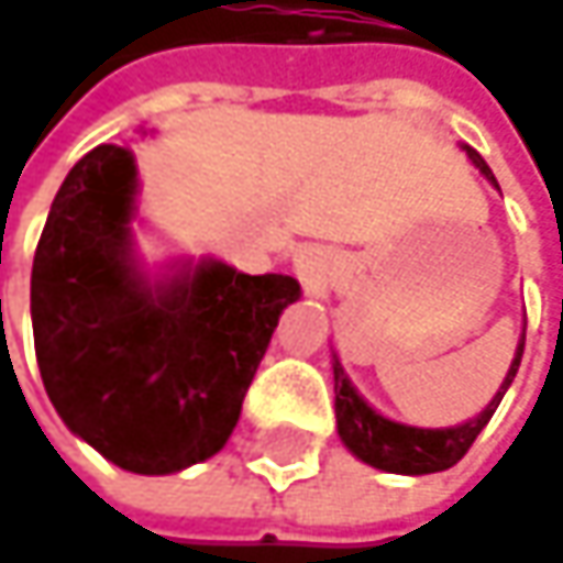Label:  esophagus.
Listing matches in <instances>:
<instances>
[{
  "label": "esophagus",
  "mask_w": 563,
  "mask_h": 563,
  "mask_svg": "<svg viewBox=\"0 0 563 563\" xmlns=\"http://www.w3.org/2000/svg\"><path fill=\"white\" fill-rule=\"evenodd\" d=\"M296 274H299V280L306 283V286H312V283H319V264L312 261V257H306V254H299L296 257Z\"/></svg>",
  "instance_id": "34e87169"
}]
</instances>
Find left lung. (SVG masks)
Here are the masks:
<instances>
[{
	"label": "left lung",
	"instance_id": "8db88e82",
	"mask_svg": "<svg viewBox=\"0 0 563 563\" xmlns=\"http://www.w3.org/2000/svg\"><path fill=\"white\" fill-rule=\"evenodd\" d=\"M464 151L481 167V174L489 183H496L484 157L474 147H464ZM522 351H526V334L519 338L512 367H509L506 380L499 386V393L489 399V406L477 419H471L464 426H454V429H412V426L389 422V419H384L380 412H374L357 396V389L347 384V377H344V371H341V364L334 357V416H338V434L364 464L389 471V474H434V471H448V467H454L471 451L477 434L484 432V426L493 419L503 393L509 389L516 371H519Z\"/></svg>",
	"mask_w": 563,
	"mask_h": 563
}]
</instances>
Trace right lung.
<instances>
[{
  "label": "right lung",
  "mask_w": 563,
  "mask_h": 563,
  "mask_svg": "<svg viewBox=\"0 0 563 563\" xmlns=\"http://www.w3.org/2000/svg\"><path fill=\"white\" fill-rule=\"evenodd\" d=\"M134 189L119 144L92 147L57 189L31 267L34 354L70 432L122 471L174 474L229 441L299 283L212 261L147 286L131 264Z\"/></svg>",
  "instance_id": "right-lung-1"
}]
</instances>
